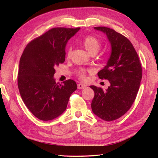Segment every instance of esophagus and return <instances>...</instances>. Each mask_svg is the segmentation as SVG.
<instances>
[{
    "label": "esophagus",
    "instance_id": "1",
    "mask_svg": "<svg viewBox=\"0 0 158 158\" xmlns=\"http://www.w3.org/2000/svg\"><path fill=\"white\" fill-rule=\"evenodd\" d=\"M77 87H78V89H85V88H86V85L81 84H78V85H77Z\"/></svg>",
    "mask_w": 158,
    "mask_h": 158
}]
</instances>
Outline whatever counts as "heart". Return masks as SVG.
<instances>
[{
    "mask_svg": "<svg viewBox=\"0 0 158 158\" xmlns=\"http://www.w3.org/2000/svg\"><path fill=\"white\" fill-rule=\"evenodd\" d=\"M83 46L85 48V49L87 51L88 53H90V55L93 53H97L98 51L101 48V43L100 40L95 37L93 35L86 36L82 41ZM71 54V48L68 50L67 52V57L69 58ZM78 75L81 79H85V71L83 69H80L78 71Z\"/></svg>",
    "mask_w": 158,
    "mask_h": 158,
    "instance_id": "1",
    "label": "heart"
}]
</instances>
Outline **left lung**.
I'll return each instance as SVG.
<instances>
[{
  "label": "left lung",
  "mask_w": 158,
  "mask_h": 158,
  "mask_svg": "<svg viewBox=\"0 0 158 158\" xmlns=\"http://www.w3.org/2000/svg\"><path fill=\"white\" fill-rule=\"evenodd\" d=\"M102 32L111 44V55L98 75L107 79L110 85L105 90L90 85L95 96L92 111L106 121L119 118L130 109L137 97L142 77L139 58L132 44L127 37L106 27H95Z\"/></svg>",
  "instance_id": "obj_1"
}]
</instances>
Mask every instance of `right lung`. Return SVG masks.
<instances>
[{
	"label": "right lung",
	"mask_w": 158,
	"mask_h": 158,
	"mask_svg": "<svg viewBox=\"0 0 158 158\" xmlns=\"http://www.w3.org/2000/svg\"><path fill=\"white\" fill-rule=\"evenodd\" d=\"M80 28H53L27 44L21 55L18 88L27 108L41 121H51L66 110L77 89L72 79L56 82L55 68L65 59L68 42Z\"/></svg>",
	"instance_id": "obj_1"
}]
</instances>
